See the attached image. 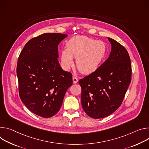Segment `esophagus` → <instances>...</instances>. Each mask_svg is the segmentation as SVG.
Masks as SVG:
<instances>
[{"label": "esophagus", "mask_w": 149, "mask_h": 149, "mask_svg": "<svg viewBox=\"0 0 149 149\" xmlns=\"http://www.w3.org/2000/svg\"><path fill=\"white\" fill-rule=\"evenodd\" d=\"M72 79H73V84H77V83L78 79H77V78L76 77H75V76H73Z\"/></svg>", "instance_id": "34e87169"}]
</instances>
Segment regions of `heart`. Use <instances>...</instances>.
Segmentation results:
<instances>
[{"label":"heart","instance_id":"obj_1","mask_svg":"<svg viewBox=\"0 0 149 149\" xmlns=\"http://www.w3.org/2000/svg\"><path fill=\"white\" fill-rule=\"evenodd\" d=\"M108 47L102 41H96L86 36H76L66 44L61 51L60 60L63 68L69 70L76 58L77 69L84 74L96 71L107 55Z\"/></svg>","mask_w":149,"mask_h":149}]
</instances>
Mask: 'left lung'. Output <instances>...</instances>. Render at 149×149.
I'll return each instance as SVG.
<instances>
[{"instance_id":"8db88e82","label":"left lung","mask_w":149,"mask_h":149,"mask_svg":"<svg viewBox=\"0 0 149 149\" xmlns=\"http://www.w3.org/2000/svg\"><path fill=\"white\" fill-rule=\"evenodd\" d=\"M108 38L112 47L109 57L96 71L79 81L82 108L95 119L106 117L120 107L131 80V64L127 49Z\"/></svg>"}]
</instances>
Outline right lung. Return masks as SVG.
I'll return each instance as SVG.
<instances>
[{"mask_svg": "<svg viewBox=\"0 0 149 149\" xmlns=\"http://www.w3.org/2000/svg\"><path fill=\"white\" fill-rule=\"evenodd\" d=\"M67 37L45 33L33 38L18 58L16 73L21 100L29 111L43 118L58 112L73 84L72 73L63 70L58 61V45Z\"/></svg>", "mask_w": 149, "mask_h": 149, "instance_id": "obj_1", "label": "right lung"}]
</instances>
